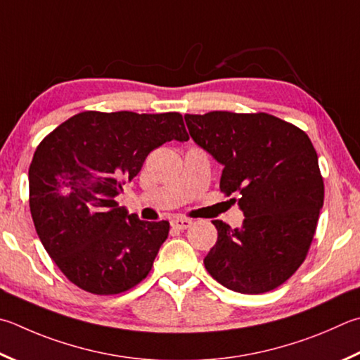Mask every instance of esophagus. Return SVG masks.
<instances>
[{
	"label": "esophagus",
	"mask_w": 360,
	"mask_h": 360,
	"mask_svg": "<svg viewBox=\"0 0 360 360\" xmlns=\"http://www.w3.org/2000/svg\"><path fill=\"white\" fill-rule=\"evenodd\" d=\"M192 225V220L188 219H173L172 220V226L174 228V230H187L188 226Z\"/></svg>",
	"instance_id": "esophagus-1"
}]
</instances>
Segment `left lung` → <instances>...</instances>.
<instances>
[{
	"label": "left lung",
	"instance_id": "obj_1",
	"mask_svg": "<svg viewBox=\"0 0 360 360\" xmlns=\"http://www.w3.org/2000/svg\"><path fill=\"white\" fill-rule=\"evenodd\" d=\"M186 122L195 143L224 165L220 191L234 195L245 215L239 230L212 221L219 238L206 271L238 292L276 290L307 258L324 201L309 135L263 112L186 115Z\"/></svg>",
	"mask_w": 360,
	"mask_h": 360
}]
</instances>
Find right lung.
Segmentation results:
<instances>
[{"instance_id": "right-lung-1", "label": "right lung", "mask_w": 360, "mask_h": 360, "mask_svg": "<svg viewBox=\"0 0 360 360\" xmlns=\"http://www.w3.org/2000/svg\"><path fill=\"white\" fill-rule=\"evenodd\" d=\"M187 141L176 112H82L45 136L30 165V209L37 236L72 283L112 296L151 272L169 231L167 220L143 221L117 205L148 154Z\"/></svg>"}]
</instances>
